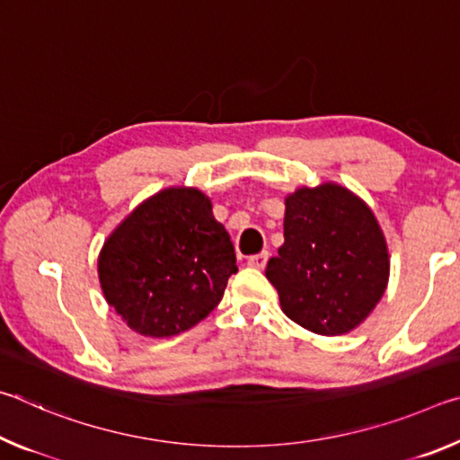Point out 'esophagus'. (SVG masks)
Masks as SVG:
<instances>
[{
  "label": "esophagus",
  "instance_id": "1",
  "mask_svg": "<svg viewBox=\"0 0 460 460\" xmlns=\"http://www.w3.org/2000/svg\"><path fill=\"white\" fill-rule=\"evenodd\" d=\"M268 258H270V253H268V252H261V253L249 255V258H247V263H249V266H252V268L263 270V268H266V263H268Z\"/></svg>",
  "mask_w": 460,
  "mask_h": 460
}]
</instances>
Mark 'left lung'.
<instances>
[{
    "instance_id": "left-lung-1",
    "label": "left lung",
    "mask_w": 460,
    "mask_h": 460,
    "mask_svg": "<svg viewBox=\"0 0 460 460\" xmlns=\"http://www.w3.org/2000/svg\"><path fill=\"white\" fill-rule=\"evenodd\" d=\"M387 276L384 233L353 192L329 182L286 199L284 245L266 278L296 324L324 337L353 331L384 296Z\"/></svg>"
}]
</instances>
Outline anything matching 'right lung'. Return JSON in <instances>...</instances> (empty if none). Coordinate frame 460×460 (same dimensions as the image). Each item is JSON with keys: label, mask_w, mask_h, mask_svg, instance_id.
<instances>
[{"label": "right lung", "mask_w": 460, "mask_h": 460, "mask_svg": "<svg viewBox=\"0 0 460 460\" xmlns=\"http://www.w3.org/2000/svg\"><path fill=\"white\" fill-rule=\"evenodd\" d=\"M235 249L197 189L142 202L105 241L99 279L109 305L146 337H174L219 305Z\"/></svg>", "instance_id": "1"}]
</instances>
